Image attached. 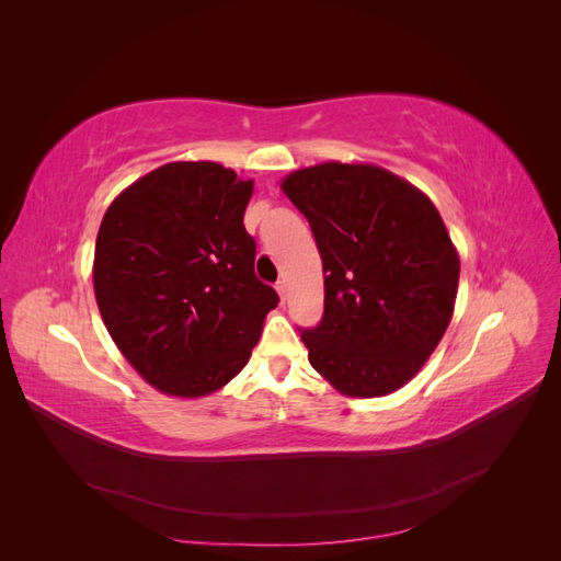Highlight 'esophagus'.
<instances>
[{"label":"esophagus","instance_id":"34e87169","mask_svg":"<svg viewBox=\"0 0 561 561\" xmlns=\"http://www.w3.org/2000/svg\"><path fill=\"white\" fill-rule=\"evenodd\" d=\"M276 290H278L280 299L285 301V293H287V285H285V280H278V283H276Z\"/></svg>","mask_w":561,"mask_h":561}]
</instances>
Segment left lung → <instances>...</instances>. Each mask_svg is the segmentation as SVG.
Returning <instances> with one entry per match:
<instances>
[{
    "instance_id": "1",
    "label": "left lung",
    "mask_w": 561,
    "mask_h": 561,
    "mask_svg": "<svg viewBox=\"0 0 561 561\" xmlns=\"http://www.w3.org/2000/svg\"><path fill=\"white\" fill-rule=\"evenodd\" d=\"M309 219L325 276V313L301 330L309 363L339 393L388 396L443 339L458 252L433 201L369 163H320L283 180Z\"/></svg>"
}]
</instances>
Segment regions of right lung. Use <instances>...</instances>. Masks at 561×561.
I'll return each mask as SVG.
<instances>
[{"mask_svg":"<svg viewBox=\"0 0 561 561\" xmlns=\"http://www.w3.org/2000/svg\"><path fill=\"white\" fill-rule=\"evenodd\" d=\"M252 180L213 161L147 173L107 208L95 241L100 316L124 358L165 396L229 383L278 295L254 276L243 227Z\"/></svg>","mask_w":561,"mask_h":561,"instance_id":"right-lung-1","label":"right lung"}]
</instances>
